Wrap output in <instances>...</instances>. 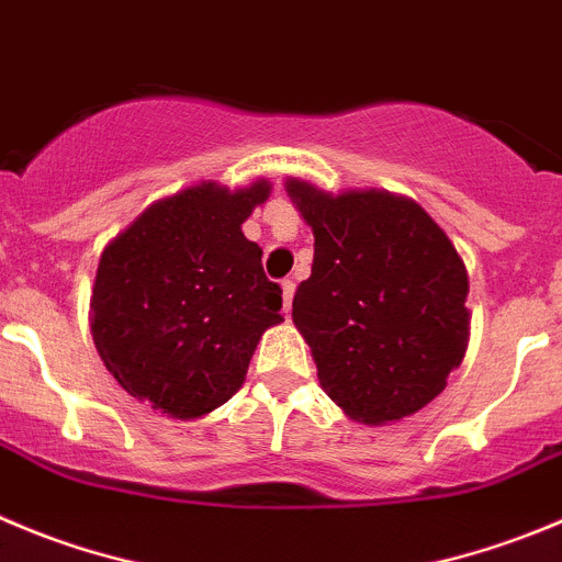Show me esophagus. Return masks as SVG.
<instances>
[{
  "label": "esophagus",
  "mask_w": 562,
  "mask_h": 562,
  "mask_svg": "<svg viewBox=\"0 0 562 562\" xmlns=\"http://www.w3.org/2000/svg\"><path fill=\"white\" fill-rule=\"evenodd\" d=\"M281 292H284V314H290L292 308V297H295V281H281Z\"/></svg>",
  "instance_id": "obj_1"
}]
</instances>
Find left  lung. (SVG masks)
Instances as JSON below:
<instances>
[{
    "label": "left lung",
    "instance_id": "left-lung-1",
    "mask_svg": "<svg viewBox=\"0 0 562 562\" xmlns=\"http://www.w3.org/2000/svg\"><path fill=\"white\" fill-rule=\"evenodd\" d=\"M314 232L312 276L292 319L328 397L350 419L386 425L445 392L469 345V276L416 201L386 190L341 195L286 181Z\"/></svg>",
    "mask_w": 562,
    "mask_h": 562
}]
</instances>
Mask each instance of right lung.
I'll list each match as a JSON object with an SVG mask.
<instances>
[{"instance_id":"1","label":"right lung","mask_w":562,"mask_h":562,"mask_svg":"<svg viewBox=\"0 0 562 562\" xmlns=\"http://www.w3.org/2000/svg\"><path fill=\"white\" fill-rule=\"evenodd\" d=\"M270 184L187 187L148 206L104 248L90 297L95 350L132 397L198 419L243 386L261 334L281 317V286L243 223Z\"/></svg>"}]
</instances>
